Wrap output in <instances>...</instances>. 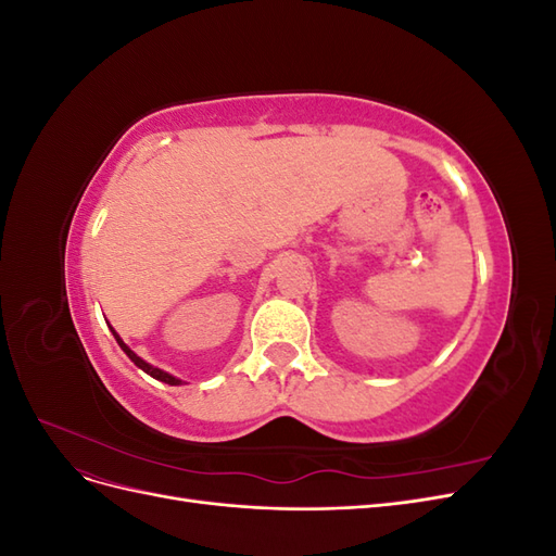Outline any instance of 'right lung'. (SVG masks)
<instances>
[{"mask_svg":"<svg viewBox=\"0 0 556 556\" xmlns=\"http://www.w3.org/2000/svg\"><path fill=\"white\" fill-rule=\"evenodd\" d=\"M113 331V329H111ZM113 336H115V341H117V345H121L123 348V352H125V355L134 362V364H137L139 368H141V371H146L148 376H153L155 380H162V382H166V384H180L182 380H178V378H174L172 374H166V371H162V368H157V366H150L148 362H143L139 355H137V352H134V350H129L127 345H125V341L121 339V336H117L115 331H113Z\"/></svg>","mask_w":556,"mask_h":556,"instance_id":"add662e5","label":"right lung"}]
</instances>
